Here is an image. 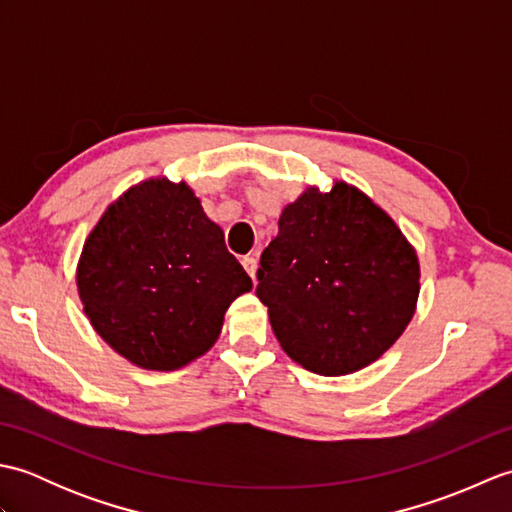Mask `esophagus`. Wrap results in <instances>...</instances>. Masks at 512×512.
I'll use <instances>...</instances> for the list:
<instances>
[{
  "instance_id": "1",
  "label": "esophagus",
  "mask_w": 512,
  "mask_h": 512,
  "mask_svg": "<svg viewBox=\"0 0 512 512\" xmlns=\"http://www.w3.org/2000/svg\"><path fill=\"white\" fill-rule=\"evenodd\" d=\"M242 264H244V268H246V273L250 275V279L255 281V275H257V259H255V257H244Z\"/></svg>"
}]
</instances>
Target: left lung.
I'll return each mask as SVG.
<instances>
[{
    "label": "left lung",
    "instance_id": "1",
    "mask_svg": "<svg viewBox=\"0 0 512 512\" xmlns=\"http://www.w3.org/2000/svg\"><path fill=\"white\" fill-rule=\"evenodd\" d=\"M416 250L358 189H308L279 217L257 297L284 352L314 374H352L389 350L416 310Z\"/></svg>",
    "mask_w": 512,
    "mask_h": 512
}]
</instances>
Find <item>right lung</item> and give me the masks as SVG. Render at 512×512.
Instances as JSON below:
<instances>
[{
	"instance_id": "add662e5",
	"label": "right lung",
	"mask_w": 512,
	"mask_h": 512,
	"mask_svg": "<svg viewBox=\"0 0 512 512\" xmlns=\"http://www.w3.org/2000/svg\"><path fill=\"white\" fill-rule=\"evenodd\" d=\"M76 284L94 330L127 361L160 372L209 350L228 306L253 288L193 191L167 180L138 184L103 213Z\"/></svg>"
}]
</instances>
